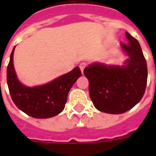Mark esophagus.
I'll list each match as a JSON object with an SVG mask.
<instances>
[{"instance_id": "esophagus-1", "label": "esophagus", "mask_w": 156, "mask_h": 156, "mask_svg": "<svg viewBox=\"0 0 156 156\" xmlns=\"http://www.w3.org/2000/svg\"><path fill=\"white\" fill-rule=\"evenodd\" d=\"M86 66H87V63H86V62H81V63L79 64V68H80V70H81L82 73H83V70H84V68Z\"/></svg>"}]
</instances>
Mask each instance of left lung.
Returning <instances> with one entry per match:
<instances>
[{
	"instance_id": "1",
	"label": "left lung",
	"mask_w": 156,
	"mask_h": 156,
	"mask_svg": "<svg viewBox=\"0 0 156 156\" xmlns=\"http://www.w3.org/2000/svg\"><path fill=\"white\" fill-rule=\"evenodd\" d=\"M125 36L128 44L120 43V48L129 58L124 65L94 62L83 71L94 107L112 115L123 114L137 105L147 83V64L140 45L129 32Z\"/></svg>"
}]
</instances>
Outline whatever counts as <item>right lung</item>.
Wrapping results in <instances>:
<instances>
[{
    "mask_svg": "<svg viewBox=\"0 0 156 156\" xmlns=\"http://www.w3.org/2000/svg\"><path fill=\"white\" fill-rule=\"evenodd\" d=\"M15 47L7 66L6 80L14 104L22 112L37 119L54 117L64 109L68 92L80 76L78 67L48 83L35 87L22 84L17 78L13 64Z\"/></svg>",
    "mask_w": 156,
    "mask_h": 156,
    "instance_id": "add662e5",
    "label": "right lung"
}]
</instances>
